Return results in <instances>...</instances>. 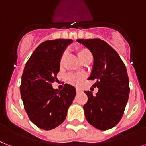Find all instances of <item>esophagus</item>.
<instances>
[{
    "label": "esophagus",
    "instance_id": "obj_1",
    "mask_svg": "<svg viewBox=\"0 0 146 146\" xmlns=\"http://www.w3.org/2000/svg\"><path fill=\"white\" fill-rule=\"evenodd\" d=\"M81 89L80 88H76V93H79V92H81Z\"/></svg>",
    "mask_w": 146,
    "mask_h": 146
}]
</instances>
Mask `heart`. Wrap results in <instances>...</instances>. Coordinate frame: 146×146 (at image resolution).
<instances>
[{
	"label": "heart",
	"mask_w": 146,
	"mask_h": 146,
	"mask_svg": "<svg viewBox=\"0 0 146 146\" xmlns=\"http://www.w3.org/2000/svg\"><path fill=\"white\" fill-rule=\"evenodd\" d=\"M77 55L79 57V60L81 61V62L85 61V59L92 58V52L86 48H78L77 49ZM64 60V54H63L62 57L61 58V60H60V65L61 66H62ZM67 79L69 83L72 84V85H78L79 84H81V82H82V76L76 75V74H69L67 76Z\"/></svg>",
	"instance_id": "obj_1"
}]
</instances>
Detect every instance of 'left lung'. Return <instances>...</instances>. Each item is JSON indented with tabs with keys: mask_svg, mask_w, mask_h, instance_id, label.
<instances>
[{
	"mask_svg": "<svg viewBox=\"0 0 146 146\" xmlns=\"http://www.w3.org/2000/svg\"><path fill=\"white\" fill-rule=\"evenodd\" d=\"M77 42L92 53L94 64L89 80H95L93 87L98 92L93 95L86 91L87 103L83 106L86 120L100 131L117 125L122 118L128 100L130 87L126 67L120 56L104 40L79 39Z\"/></svg>",
	"mask_w": 146,
	"mask_h": 146,
	"instance_id": "left-lung-1",
	"label": "left lung"
}]
</instances>
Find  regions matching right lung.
I'll use <instances>...</instances> for the list:
<instances>
[{
  "instance_id": "right-lung-1",
  "label": "right lung",
  "mask_w": 146,
  "mask_h": 146,
  "mask_svg": "<svg viewBox=\"0 0 146 146\" xmlns=\"http://www.w3.org/2000/svg\"><path fill=\"white\" fill-rule=\"evenodd\" d=\"M72 40L57 39L42 42L26 63L20 92L29 119L42 130H52L64 122L76 96V88L65 84L61 91L52 83L60 70V60Z\"/></svg>"
}]
</instances>
